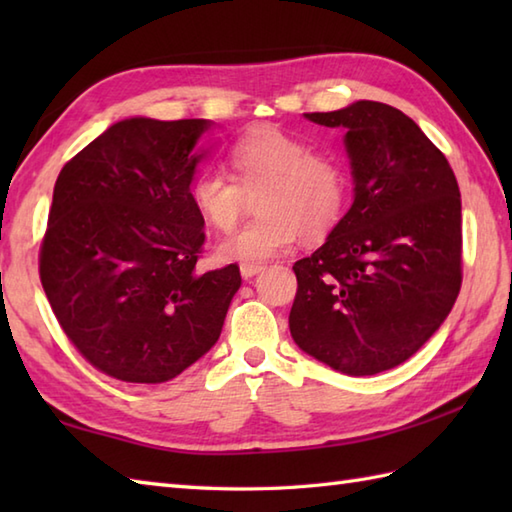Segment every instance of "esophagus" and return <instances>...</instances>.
Returning <instances> with one entry per match:
<instances>
[{"instance_id": "1", "label": "esophagus", "mask_w": 512, "mask_h": 512, "mask_svg": "<svg viewBox=\"0 0 512 512\" xmlns=\"http://www.w3.org/2000/svg\"><path fill=\"white\" fill-rule=\"evenodd\" d=\"M262 270H264V264H242V266H239V273H242V277L244 279H250V277H255L257 273H262Z\"/></svg>"}]
</instances>
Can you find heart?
I'll list each match as a JSON object with an SVG mask.
<instances>
[{
    "label": "heart",
    "instance_id": "heart-1",
    "mask_svg": "<svg viewBox=\"0 0 512 512\" xmlns=\"http://www.w3.org/2000/svg\"><path fill=\"white\" fill-rule=\"evenodd\" d=\"M231 175L202 169L191 180L189 195L202 220L231 231L246 206V193L257 195L262 213L242 231L217 246L222 259L262 262L281 255L301 233L321 239L341 222L350 195L345 167L308 140L277 127H259L237 138L228 151Z\"/></svg>",
    "mask_w": 512,
    "mask_h": 512
}]
</instances>
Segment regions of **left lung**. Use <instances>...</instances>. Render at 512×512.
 <instances>
[{
    "instance_id": "1",
    "label": "left lung",
    "mask_w": 512,
    "mask_h": 512,
    "mask_svg": "<svg viewBox=\"0 0 512 512\" xmlns=\"http://www.w3.org/2000/svg\"><path fill=\"white\" fill-rule=\"evenodd\" d=\"M345 129L354 204L295 262L290 334L350 376L405 363L449 317L462 286V200L442 151L385 103L312 112Z\"/></svg>"
}]
</instances>
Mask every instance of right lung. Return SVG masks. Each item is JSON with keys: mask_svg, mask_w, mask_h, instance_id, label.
Returning <instances> with one entry per match:
<instances>
[{"mask_svg": "<svg viewBox=\"0 0 512 512\" xmlns=\"http://www.w3.org/2000/svg\"><path fill=\"white\" fill-rule=\"evenodd\" d=\"M209 121L127 118L65 162L39 277L61 330L99 372L165 383L220 339L239 266L198 273L204 220L189 187Z\"/></svg>", "mask_w": 512, "mask_h": 512, "instance_id": "right-lung-1", "label": "right lung"}]
</instances>
